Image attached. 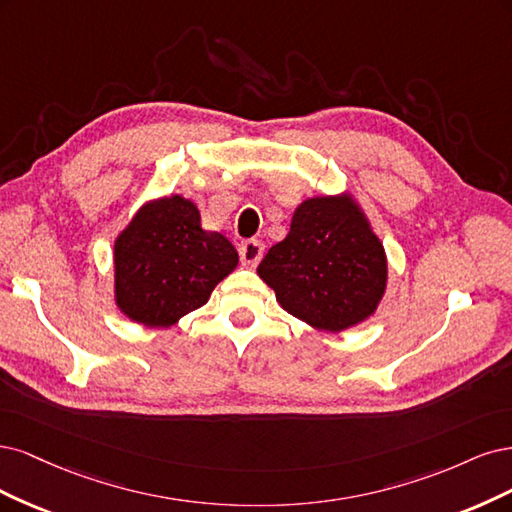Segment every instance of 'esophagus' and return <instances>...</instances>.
<instances>
[{
  "mask_svg": "<svg viewBox=\"0 0 512 512\" xmlns=\"http://www.w3.org/2000/svg\"><path fill=\"white\" fill-rule=\"evenodd\" d=\"M238 253H240V261L244 263V266L255 268L259 259L263 257V244L259 240H244L238 246Z\"/></svg>",
  "mask_w": 512,
  "mask_h": 512,
  "instance_id": "esophagus-1",
  "label": "esophagus"
}]
</instances>
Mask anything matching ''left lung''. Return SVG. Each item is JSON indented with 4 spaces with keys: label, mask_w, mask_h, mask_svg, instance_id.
<instances>
[{
    "label": "left lung",
    "mask_w": 512,
    "mask_h": 512,
    "mask_svg": "<svg viewBox=\"0 0 512 512\" xmlns=\"http://www.w3.org/2000/svg\"><path fill=\"white\" fill-rule=\"evenodd\" d=\"M257 274L289 315L336 334L374 315L387 287V255L351 195H323L295 208L287 238Z\"/></svg>",
    "instance_id": "8db88e82"
}]
</instances>
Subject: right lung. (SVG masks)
<instances>
[{
	"label": "right lung",
	"instance_id": "obj_1",
	"mask_svg": "<svg viewBox=\"0 0 512 512\" xmlns=\"http://www.w3.org/2000/svg\"><path fill=\"white\" fill-rule=\"evenodd\" d=\"M238 266L234 244L206 232L183 195L144 204L114 242V302L131 321L170 327L208 302Z\"/></svg>",
	"mask_w": 512,
	"mask_h": 512
}]
</instances>
